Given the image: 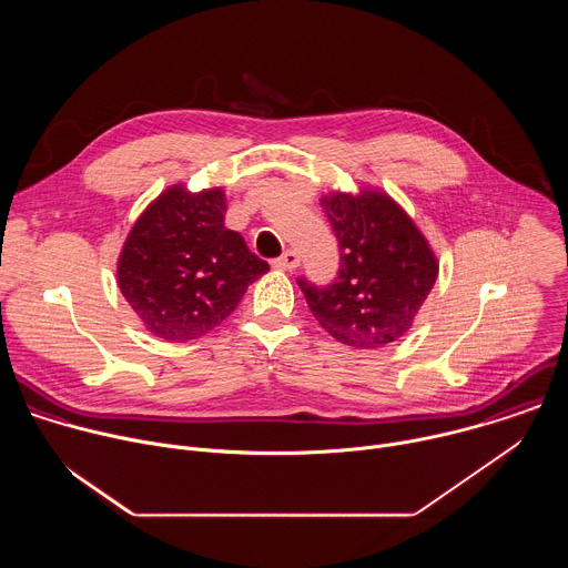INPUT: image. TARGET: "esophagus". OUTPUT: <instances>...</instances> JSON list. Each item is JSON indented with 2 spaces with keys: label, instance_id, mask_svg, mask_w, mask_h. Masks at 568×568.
<instances>
[{
  "label": "esophagus",
  "instance_id": "obj_1",
  "mask_svg": "<svg viewBox=\"0 0 568 568\" xmlns=\"http://www.w3.org/2000/svg\"><path fill=\"white\" fill-rule=\"evenodd\" d=\"M274 267H278V270H287V272H292V270H296L298 267V256H296V252H283V256H278L276 261H274Z\"/></svg>",
  "mask_w": 568,
  "mask_h": 568
}]
</instances>
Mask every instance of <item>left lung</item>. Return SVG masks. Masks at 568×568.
Masks as SVG:
<instances>
[{
  "label": "left lung",
  "instance_id": "8db88e82",
  "mask_svg": "<svg viewBox=\"0 0 568 568\" xmlns=\"http://www.w3.org/2000/svg\"><path fill=\"white\" fill-rule=\"evenodd\" d=\"M321 206L339 240V272L328 285L296 278L310 312L346 346L379 348L399 339L438 276L425 235L382 193H335Z\"/></svg>",
  "mask_w": 568,
  "mask_h": 568
}]
</instances>
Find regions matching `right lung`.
Listing matches in <instances>:
<instances>
[{"instance_id": "right-lung-1", "label": "right lung", "mask_w": 568, "mask_h": 568, "mask_svg": "<svg viewBox=\"0 0 568 568\" xmlns=\"http://www.w3.org/2000/svg\"><path fill=\"white\" fill-rule=\"evenodd\" d=\"M220 189L159 195L130 231L119 261V287L145 328L169 342L211 333L237 307L270 265L245 237L224 226Z\"/></svg>"}]
</instances>
